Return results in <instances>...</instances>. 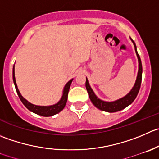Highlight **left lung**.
I'll list each match as a JSON object with an SVG mask.
<instances>
[{"label":"left lung","instance_id":"8db88e82","mask_svg":"<svg viewBox=\"0 0 159 159\" xmlns=\"http://www.w3.org/2000/svg\"><path fill=\"white\" fill-rule=\"evenodd\" d=\"M133 42L134 46L135 51H136L137 57H138V63H139V65H138V77H137L136 81H135V84L134 85L133 89L130 90V92L127 94V95H125L123 98H120L118 100H116L113 102H105L102 100L99 99L98 97L95 95V94L94 93L93 90L92 89V88L89 85V81H88L87 78H86V82H85V87L87 89V92L89 93V98H90L91 101L93 103L94 106L95 107H97L98 109H101V110L105 111V112H118V111H120L122 109H124V108H126L127 106H128L129 105L131 104L134 99L136 98L137 95H138V92H139L140 88H141V78H142V64H141V61L140 56L138 55V51H137V47L135 45V43L134 42L133 39H130Z\"/></svg>","mask_w":159,"mask_h":159}]
</instances>
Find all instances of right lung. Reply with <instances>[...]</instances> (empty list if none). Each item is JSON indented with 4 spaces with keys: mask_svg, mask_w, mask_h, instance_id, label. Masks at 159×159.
<instances>
[{
    "mask_svg": "<svg viewBox=\"0 0 159 159\" xmlns=\"http://www.w3.org/2000/svg\"><path fill=\"white\" fill-rule=\"evenodd\" d=\"M73 79L70 80L67 84L64 86V91H63V95L61 97V100L58 102L57 103L54 105H52V106H35V105L32 104L29 102H28L25 98H23L22 95L20 93L19 90L18 89V86H17L16 81H15V65L13 67V81L14 84H15V89H16V92L18 93V97H19L20 100L21 101V102L25 105L26 108H27L29 110H30L31 112H34L35 114H38V115L43 116H51L55 115V114L58 113L61 111H62L64 109V106H65L66 103L67 101V95H68L69 89H70V84H71Z\"/></svg>",
    "mask_w": 159,
    "mask_h": 159,
    "instance_id": "1",
    "label": "right lung"
}]
</instances>
